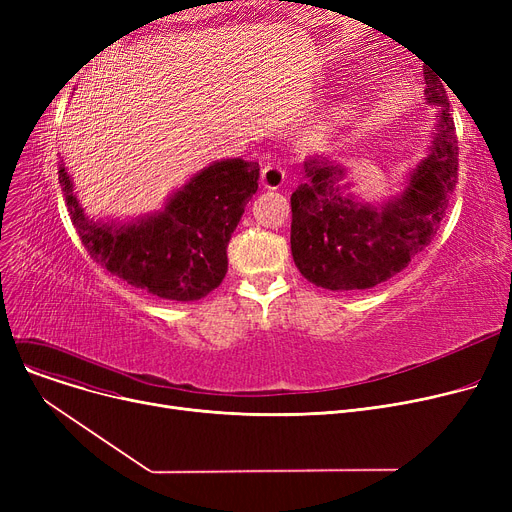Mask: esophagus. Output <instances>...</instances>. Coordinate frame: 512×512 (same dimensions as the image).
I'll list each match as a JSON object with an SVG mask.
<instances>
[{
  "label": "esophagus",
  "mask_w": 512,
  "mask_h": 512,
  "mask_svg": "<svg viewBox=\"0 0 512 512\" xmlns=\"http://www.w3.org/2000/svg\"><path fill=\"white\" fill-rule=\"evenodd\" d=\"M284 170L276 164H265L261 168V186L263 188H270V191H276V188H280L284 184Z\"/></svg>",
  "instance_id": "obj_1"
}]
</instances>
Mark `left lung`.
Listing matches in <instances>:
<instances>
[{
  "label": "left lung",
  "instance_id": "8db88e82",
  "mask_svg": "<svg viewBox=\"0 0 512 512\" xmlns=\"http://www.w3.org/2000/svg\"><path fill=\"white\" fill-rule=\"evenodd\" d=\"M425 99L440 105L429 155L398 197L384 205L348 193L344 166L328 157L303 164L305 180L290 197V249L299 272L328 290H365L402 272L440 228L459 180V141L438 74L425 70Z\"/></svg>",
  "mask_w": 512,
  "mask_h": 512
}]
</instances>
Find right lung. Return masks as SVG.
Segmentation results:
<instances>
[{
	"label": "right lung",
	"mask_w": 512,
	"mask_h": 512,
	"mask_svg": "<svg viewBox=\"0 0 512 512\" xmlns=\"http://www.w3.org/2000/svg\"><path fill=\"white\" fill-rule=\"evenodd\" d=\"M58 174L89 255L130 286L182 303L199 301L222 284L230 236L259 186L257 161H213L168 199L164 211L132 224H103L78 205L64 161Z\"/></svg>",
	"instance_id": "obj_1"
}]
</instances>
